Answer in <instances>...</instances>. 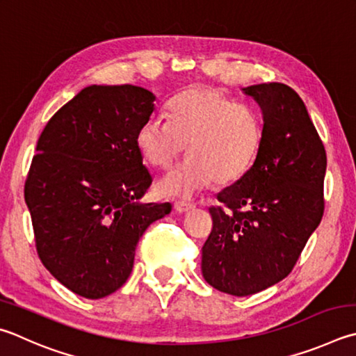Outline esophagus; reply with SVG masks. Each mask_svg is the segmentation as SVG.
<instances>
[{"instance_id":"34e87169","label":"esophagus","mask_w":356,"mask_h":356,"mask_svg":"<svg viewBox=\"0 0 356 356\" xmlns=\"http://www.w3.org/2000/svg\"><path fill=\"white\" fill-rule=\"evenodd\" d=\"M191 209H195V204L188 202V200H177V202H174V210H177L179 213L188 211Z\"/></svg>"}]
</instances>
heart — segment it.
I'll use <instances>...</instances> for the list:
<instances>
[{
  "mask_svg": "<svg viewBox=\"0 0 356 356\" xmlns=\"http://www.w3.org/2000/svg\"><path fill=\"white\" fill-rule=\"evenodd\" d=\"M261 140V120L254 108L196 87L168 102L166 121H145L135 145L146 163L160 170L171 168L188 146L190 159L160 180L159 191L190 197L211 180L225 185L240 179L254 163Z\"/></svg>",
  "mask_w": 356,
  "mask_h": 356,
  "instance_id": "1",
  "label": "heart"
}]
</instances>
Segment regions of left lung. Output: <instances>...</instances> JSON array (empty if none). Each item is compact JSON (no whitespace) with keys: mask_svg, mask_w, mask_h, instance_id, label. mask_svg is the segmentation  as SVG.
I'll use <instances>...</instances> for the list:
<instances>
[{"mask_svg":"<svg viewBox=\"0 0 356 356\" xmlns=\"http://www.w3.org/2000/svg\"><path fill=\"white\" fill-rule=\"evenodd\" d=\"M263 111L254 165L211 205L202 275L221 293L250 296L285 279L324 215L327 154L307 107L285 83L243 88Z\"/></svg>","mask_w":356,"mask_h":356,"instance_id":"1","label":"left lung"}]
</instances>
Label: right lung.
Segmentation results:
<instances>
[{"label": "right lung", "mask_w": 356, "mask_h": 356, "mask_svg": "<svg viewBox=\"0 0 356 356\" xmlns=\"http://www.w3.org/2000/svg\"><path fill=\"white\" fill-rule=\"evenodd\" d=\"M156 96L92 86L54 113L37 141L24 184L43 266L86 299L124 285L137 243L171 204H140L152 184L135 145Z\"/></svg>", "instance_id": "right-lung-1"}]
</instances>
